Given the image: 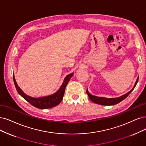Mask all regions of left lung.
Wrapping results in <instances>:
<instances>
[{"label":"left lung","instance_id":"8db88e82","mask_svg":"<svg viewBox=\"0 0 146 146\" xmlns=\"http://www.w3.org/2000/svg\"><path fill=\"white\" fill-rule=\"evenodd\" d=\"M138 81V77L136 80L135 84L133 88L129 91L128 93H127L126 94H124L120 97H118V98H102V97H98V96H95L93 95H91L88 91V89L87 90V93L90 99L94 103L98 104L99 105H106V106H110V105H116L117 104L119 103L121 101L123 100L125 98H126L130 94V93L132 92V91L133 90V89L135 87L136 85L137 84Z\"/></svg>","mask_w":146,"mask_h":146}]
</instances>
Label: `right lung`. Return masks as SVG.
I'll use <instances>...</instances> for the list:
<instances>
[{
  "mask_svg": "<svg viewBox=\"0 0 146 146\" xmlns=\"http://www.w3.org/2000/svg\"><path fill=\"white\" fill-rule=\"evenodd\" d=\"M73 76V73L70 74L65 78L64 82L61 86V87L56 91L55 93H54L52 95L41 97L39 98H32L28 95H26L23 93V91L21 90L20 87L18 86L17 82L15 81L14 75L13 74V80L15 84V87L17 90L18 93L24 98L27 102H28L32 106H34L37 108L39 109H47L55 107L61 103L63 99V96L64 94L65 90L66 87L68 83L69 80Z\"/></svg>",
  "mask_w": 146,
  "mask_h": 146,
  "instance_id": "add662e5",
  "label": "right lung"
}]
</instances>
